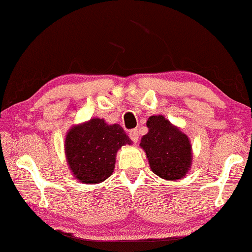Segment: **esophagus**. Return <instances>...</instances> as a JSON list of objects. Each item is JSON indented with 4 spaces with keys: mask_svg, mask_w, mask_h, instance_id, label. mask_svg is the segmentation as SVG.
<instances>
[{
    "mask_svg": "<svg viewBox=\"0 0 252 252\" xmlns=\"http://www.w3.org/2000/svg\"><path fill=\"white\" fill-rule=\"evenodd\" d=\"M129 135H130V139L132 140V141H133L134 143H136L139 141V131H138V129H133V130H131L130 131V133H129Z\"/></svg>",
    "mask_w": 252,
    "mask_h": 252,
    "instance_id": "1",
    "label": "esophagus"
}]
</instances>
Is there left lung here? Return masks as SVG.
Instances as JSON below:
<instances>
[{
  "mask_svg": "<svg viewBox=\"0 0 252 252\" xmlns=\"http://www.w3.org/2000/svg\"><path fill=\"white\" fill-rule=\"evenodd\" d=\"M149 132L142 136L140 147L146 152L150 168L165 180H178L186 176L192 162L189 138L163 116L148 119Z\"/></svg>",
  "mask_w": 252,
  "mask_h": 252,
  "instance_id": "1",
  "label": "left lung"
}]
</instances>
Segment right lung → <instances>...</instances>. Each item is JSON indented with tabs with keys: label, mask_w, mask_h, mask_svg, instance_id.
<instances>
[{
	"label": "right lung",
	"mask_w": 252,
	"mask_h": 252,
	"mask_svg": "<svg viewBox=\"0 0 252 252\" xmlns=\"http://www.w3.org/2000/svg\"><path fill=\"white\" fill-rule=\"evenodd\" d=\"M131 143L122 126L106 125L103 119H91L67 132V164L80 182L97 185L112 174L119 149Z\"/></svg>",
	"instance_id": "1"
}]
</instances>
